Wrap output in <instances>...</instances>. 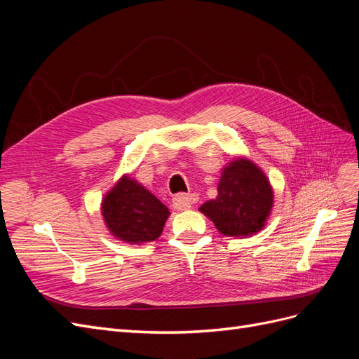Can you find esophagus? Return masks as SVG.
<instances>
[{"label":"esophagus","instance_id":"obj_1","mask_svg":"<svg viewBox=\"0 0 359 359\" xmlns=\"http://www.w3.org/2000/svg\"><path fill=\"white\" fill-rule=\"evenodd\" d=\"M172 201H175V205L177 207V209L187 210V209H191V207L196 201H198V195L196 194H180Z\"/></svg>","mask_w":359,"mask_h":359}]
</instances>
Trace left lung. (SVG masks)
Here are the masks:
<instances>
[{
	"label": "left lung",
	"mask_w": 359,
	"mask_h": 359,
	"mask_svg": "<svg viewBox=\"0 0 359 359\" xmlns=\"http://www.w3.org/2000/svg\"><path fill=\"white\" fill-rule=\"evenodd\" d=\"M273 207L267 176L249 159H234L222 170L217 196L200 212L212 219L219 233L229 237L252 236L262 229Z\"/></svg>",
	"instance_id": "8db88e82"
}]
</instances>
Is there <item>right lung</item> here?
Instances as JSON below:
<instances>
[{
    "label": "right lung",
    "instance_id": "obj_1",
    "mask_svg": "<svg viewBox=\"0 0 359 359\" xmlns=\"http://www.w3.org/2000/svg\"><path fill=\"white\" fill-rule=\"evenodd\" d=\"M101 212L110 233L133 245L156 240L170 215L152 192L128 176L104 196Z\"/></svg>",
    "mask_w": 359,
    "mask_h": 359
}]
</instances>
